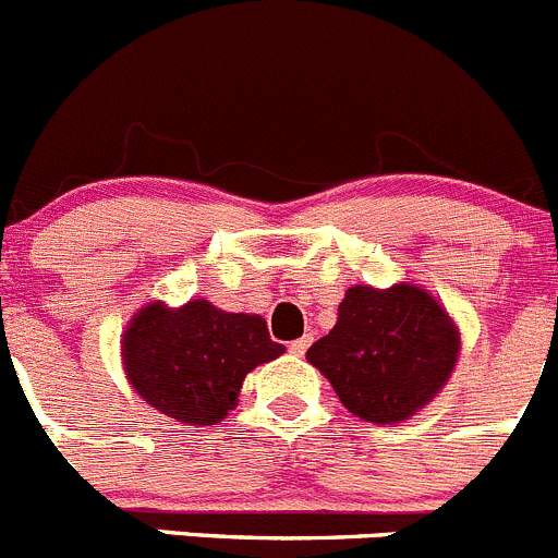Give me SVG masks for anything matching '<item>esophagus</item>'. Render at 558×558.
Here are the masks:
<instances>
[{
	"instance_id": "esophagus-1",
	"label": "esophagus",
	"mask_w": 558,
	"mask_h": 558,
	"mask_svg": "<svg viewBox=\"0 0 558 558\" xmlns=\"http://www.w3.org/2000/svg\"><path fill=\"white\" fill-rule=\"evenodd\" d=\"M308 347H311V336H303V338H296V341L289 343V352L294 357H303L305 352H308Z\"/></svg>"
}]
</instances>
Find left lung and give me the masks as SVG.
<instances>
[{"instance_id":"left-lung-1","label":"left lung","mask_w":558,"mask_h":558,"mask_svg":"<svg viewBox=\"0 0 558 558\" xmlns=\"http://www.w3.org/2000/svg\"><path fill=\"white\" fill-rule=\"evenodd\" d=\"M457 352L454 322L424 289L352 286L338 305L336 327L311 347L308 361L350 413L397 424L444 388Z\"/></svg>"}]
</instances>
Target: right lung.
<instances>
[{"mask_svg":"<svg viewBox=\"0 0 558 558\" xmlns=\"http://www.w3.org/2000/svg\"><path fill=\"white\" fill-rule=\"evenodd\" d=\"M283 355L262 316L226 314L206 300L154 303L123 332V366L140 397L184 424H217L236 408L250 368Z\"/></svg>","mask_w":558,"mask_h":558,"instance_id":"add662e5","label":"right lung"}]
</instances>
